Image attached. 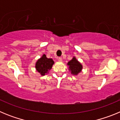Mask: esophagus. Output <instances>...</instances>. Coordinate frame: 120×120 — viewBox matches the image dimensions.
<instances>
[{
    "instance_id": "esophagus-1",
    "label": "esophagus",
    "mask_w": 120,
    "mask_h": 120,
    "mask_svg": "<svg viewBox=\"0 0 120 120\" xmlns=\"http://www.w3.org/2000/svg\"><path fill=\"white\" fill-rule=\"evenodd\" d=\"M57 60H58V61H59V62H61V61H62V59L61 57H58V58H57Z\"/></svg>"
}]
</instances>
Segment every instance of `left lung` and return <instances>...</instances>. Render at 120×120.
<instances>
[{
	"instance_id": "1",
	"label": "left lung",
	"mask_w": 120,
	"mask_h": 120,
	"mask_svg": "<svg viewBox=\"0 0 120 120\" xmlns=\"http://www.w3.org/2000/svg\"><path fill=\"white\" fill-rule=\"evenodd\" d=\"M67 64L68 65H69L70 70L73 75H77L81 71V70L82 69V65L75 58H73L70 61L68 62Z\"/></svg>"
}]
</instances>
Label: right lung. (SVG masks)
I'll return each mask as SVG.
<instances>
[{
    "label": "right lung",
    "instance_id": "right-lung-1",
    "mask_svg": "<svg viewBox=\"0 0 120 120\" xmlns=\"http://www.w3.org/2000/svg\"><path fill=\"white\" fill-rule=\"evenodd\" d=\"M53 64L54 62L52 59H49L45 55H43V56L39 59L36 63L35 68L41 75L44 76L52 68Z\"/></svg>",
    "mask_w": 120,
    "mask_h": 120
}]
</instances>
